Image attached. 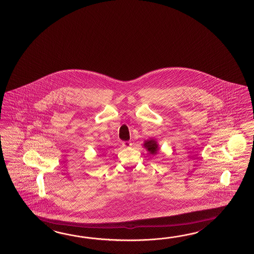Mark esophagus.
<instances>
[{
	"label": "esophagus",
	"instance_id": "obj_1",
	"mask_svg": "<svg viewBox=\"0 0 254 254\" xmlns=\"http://www.w3.org/2000/svg\"><path fill=\"white\" fill-rule=\"evenodd\" d=\"M123 147H125V148H129L131 146V142L130 141H123Z\"/></svg>",
	"mask_w": 254,
	"mask_h": 254
}]
</instances>
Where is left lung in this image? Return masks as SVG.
<instances>
[{"label":"left lung","instance_id":"obj_1","mask_svg":"<svg viewBox=\"0 0 254 254\" xmlns=\"http://www.w3.org/2000/svg\"><path fill=\"white\" fill-rule=\"evenodd\" d=\"M144 147L151 153H156L157 151H158V144L154 140H146Z\"/></svg>","mask_w":254,"mask_h":254}]
</instances>
